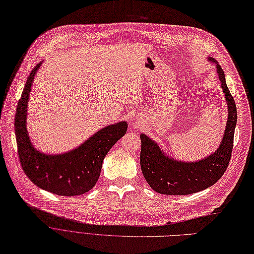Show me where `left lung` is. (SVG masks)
Segmentation results:
<instances>
[{
    "label": "left lung",
    "instance_id": "left-lung-1",
    "mask_svg": "<svg viewBox=\"0 0 254 254\" xmlns=\"http://www.w3.org/2000/svg\"><path fill=\"white\" fill-rule=\"evenodd\" d=\"M221 87L225 95L228 118L220 146L207 158L194 162L175 160L161 151L160 147L146 134H140V167L148 184L156 192L167 195H187L209 188L225 173L232 157L234 134L237 124V107L229 92L224 72L214 58Z\"/></svg>",
    "mask_w": 254,
    "mask_h": 254
}]
</instances>
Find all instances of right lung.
I'll return each instance as SVG.
<instances>
[{"label":"right lung","mask_w":254,"mask_h":254,"mask_svg":"<svg viewBox=\"0 0 254 254\" xmlns=\"http://www.w3.org/2000/svg\"><path fill=\"white\" fill-rule=\"evenodd\" d=\"M42 63L34 67L17 103L14 131L22 171L39 188L57 195L75 196L90 191L97 182L104 157L123 137L128 124L123 121L106 126L74 150L64 154L47 155L33 147L27 130V110L30 91Z\"/></svg>","instance_id":"right-lung-1"}]
</instances>
